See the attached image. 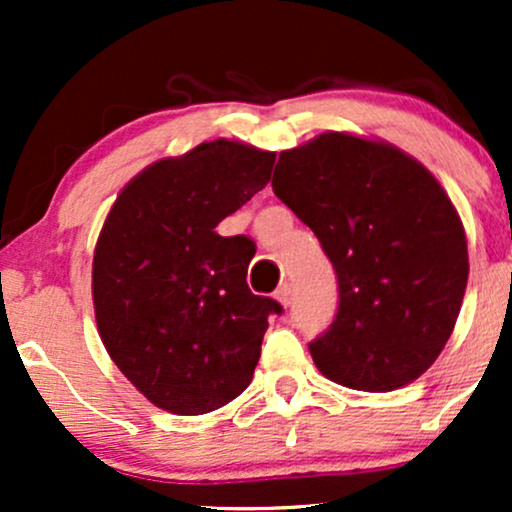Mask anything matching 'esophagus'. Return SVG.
Wrapping results in <instances>:
<instances>
[{"instance_id":"1","label":"esophagus","mask_w":512,"mask_h":512,"mask_svg":"<svg viewBox=\"0 0 512 512\" xmlns=\"http://www.w3.org/2000/svg\"><path fill=\"white\" fill-rule=\"evenodd\" d=\"M276 301H279L284 308H289L291 301H293V291H291V284H284L279 286V291H276Z\"/></svg>"}]
</instances>
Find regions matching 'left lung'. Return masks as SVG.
<instances>
[{
  "label": "left lung",
  "instance_id": "8db88e82",
  "mask_svg": "<svg viewBox=\"0 0 512 512\" xmlns=\"http://www.w3.org/2000/svg\"><path fill=\"white\" fill-rule=\"evenodd\" d=\"M272 190L337 274V315L308 344L320 373L390 392L431 368L469 274L462 221L438 180L395 146L327 132L279 154Z\"/></svg>",
  "mask_w": 512,
  "mask_h": 512
}]
</instances>
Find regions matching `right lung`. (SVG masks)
I'll use <instances>...</instances> for the list:
<instances>
[{
  "label": "right lung",
  "instance_id": "add662e5",
  "mask_svg": "<svg viewBox=\"0 0 512 512\" xmlns=\"http://www.w3.org/2000/svg\"><path fill=\"white\" fill-rule=\"evenodd\" d=\"M274 154L216 139L139 173L93 255V305L115 366L156 407L207 414L250 385L269 315L248 289L255 245L214 231L272 178Z\"/></svg>",
  "mask_w": 512,
  "mask_h": 512
}]
</instances>
